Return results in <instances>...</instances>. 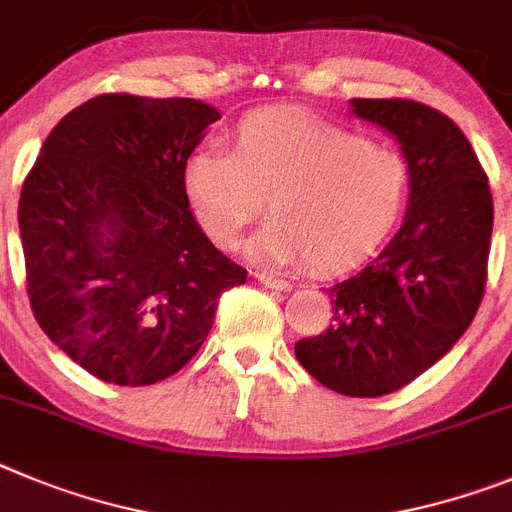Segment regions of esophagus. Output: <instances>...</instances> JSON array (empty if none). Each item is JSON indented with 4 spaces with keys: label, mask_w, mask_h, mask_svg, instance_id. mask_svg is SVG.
I'll return each mask as SVG.
<instances>
[{
    "label": "esophagus",
    "mask_w": 512,
    "mask_h": 512,
    "mask_svg": "<svg viewBox=\"0 0 512 512\" xmlns=\"http://www.w3.org/2000/svg\"><path fill=\"white\" fill-rule=\"evenodd\" d=\"M255 278H257V283H262L265 288H273V290H290V288H293V285H290V280L275 278L273 273H265V270H257Z\"/></svg>",
    "instance_id": "obj_1"
}]
</instances>
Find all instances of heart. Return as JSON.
Instances as JSON below:
<instances>
[{"label": "heart", "mask_w": 512, "mask_h": 512, "mask_svg": "<svg viewBox=\"0 0 512 512\" xmlns=\"http://www.w3.org/2000/svg\"><path fill=\"white\" fill-rule=\"evenodd\" d=\"M411 170L393 147L296 112L239 119L229 153L201 147L183 165V188L204 232L234 247L257 216H275L257 252L308 260L334 273L380 245L403 214Z\"/></svg>", "instance_id": "b5f03b06"}]
</instances>
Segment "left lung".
Here are the masks:
<instances>
[{
	"instance_id": "1",
	"label": "left lung",
	"mask_w": 512,
	"mask_h": 512,
	"mask_svg": "<svg viewBox=\"0 0 512 512\" xmlns=\"http://www.w3.org/2000/svg\"><path fill=\"white\" fill-rule=\"evenodd\" d=\"M354 114L398 137L411 170L400 232L331 288L334 324L296 344L308 375L349 398H380L436 365L469 329L487 283L492 193L472 145L439 109L352 99Z\"/></svg>"
}]
</instances>
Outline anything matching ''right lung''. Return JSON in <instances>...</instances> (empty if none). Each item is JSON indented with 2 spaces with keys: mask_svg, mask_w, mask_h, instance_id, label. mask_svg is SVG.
Masks as SVG:
<instances>
[{
  "mask_svg": "<svg viewBox=\"0 0 512 512\" xmlns=\"http://www.w3.org/2000/svg\"><path fill=\"white\" fill-rule=\"evenodd\" d=\"M219 112L101 94L55 124L22 183L27 296L40 329L114 385L176 375L247 270L199 227L183 165Z\"/></svg>",
  "mask_w": 512,
  "mask_h": 512,
  "instance_id": "right-lung-1",
  "label": "right lung"
}]
</instances>
